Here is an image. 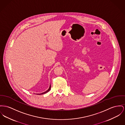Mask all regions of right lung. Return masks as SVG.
I'll return each instance as SVG.
<instances>
[{
    "instance_id": "obj_1",
    "label": "right lung",
    "mask_w": 125,
    "mask_h": 125,
    "mask_svg": "<svg viewBox=\"0 0 125 125\" xmlns=\"http://www.w3.org/2000/svg\"><path fill=\"white\" fill-rule=\"evenodd\" d=\"M51 84H50V87H49V89H48V90H47L46 91H45V92H42V93H40V94H39V95H41V94H45V93H46L48 92H49V91H50V90H51Z\"/></svg>"
}]
</instances>
